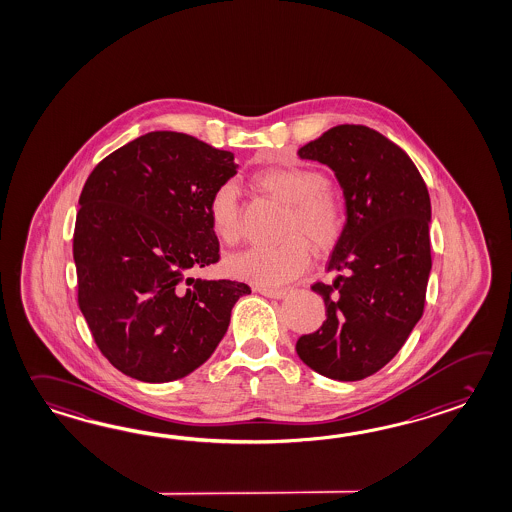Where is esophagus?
I'll use <instances>...</instances> for the list:
<instances>
[{
	"label": "esophagus",
	"mask_w": 512,
	"mask_h": 512,
	"mask_svg": "<svg viewBox=\"0 0 512 512\" xmlns=\"http://www.w3.org/2000/svg\"><path fill=\"white\" fill-rule=\"evenodd\" d=\"M259 294L266 297H272V299H283L286 294H288V290L286 288H268V286H257L255 288Z\"/></svg>",
	"instance_id": "esophagus-1"
}]
</instances>
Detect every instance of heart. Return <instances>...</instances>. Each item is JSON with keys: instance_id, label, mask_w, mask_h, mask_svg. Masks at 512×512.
Wrapping results in <instances>:
<instances>
[{"instance_id": "b5f03b06", "label": "heart", "mask_w": 512, "mask_h": 512, "mask_svg": "<svg viewBox=\"0 0 512 512\" xmlns=\"http://www.w3.org/2000/svg\"><path fill=\"white\" fill-rule=\"evenodd\" d=\"M262 191L290 205L284 235L288 239L275 246H253L231 255L226 272L259 286H279L296 279L310 262V246L305 235L319 250L338 244L347 216L340 200L329 191L327 178L301 165H275L253 176ZM209 226L218 239L235 244L240 239V207L233 182L220 183L207 200Z\"/></svg>"}]
</instances>
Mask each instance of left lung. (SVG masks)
<instances>
[{
  "label": "left lung",
  "mask_w": 512,
  "mask_h": 512,
  "mask_svg": "<svg viewBox=\"0 0 512 512\" xmlns=\"http://www.w3.org/2000/svg\"><path fill=\"white\" fill-rule=\"evenodd\" d=\"M297 154L334 171L347 224L329 261L340 275L312 284L327 319L297 340L296 351L319 375L362 380L400 351L422 318L432 270L430 194L408 154L369 126H334Z\"/></svg>",
  "instance_id": "1"
}]
</instances>
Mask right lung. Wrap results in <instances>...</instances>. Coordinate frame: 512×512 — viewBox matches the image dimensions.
Returning <instances> with one entry per match:
<instances>
[{"instance_id": "right-lung-1", "label": "right lung", "mask_w": 512, "mask_h": 512, "mask_svg": "<svg viewBox=\"0 0 512 512\" xmlns=\"http://www.w3.org/2000/svg\"><path fill=\"white\" fill-rule=\"evenodd\" d=\"M228 150L150 132L91 171L73 233L79 307L99 351L126 376L163 384L215 353L239 281L189 273L220 261L207 200L237 174Z\"/></svg>"}]
</instances>
